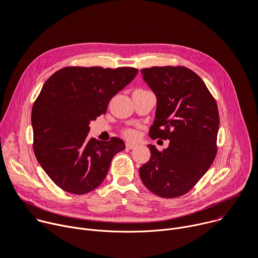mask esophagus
<instances>
[{
	"mask_svg": "<svg viewBox=\"0 0 258 258\" xmlns=\"http://www.w3.org/2000/svg\"><path fill=\"white\" fill-rule=\"evenodd\" d=\"M125 146H126L127 149H134V148L137 147V145H136L135 143H131V142H127V143L125 144Z\"/></svg>",
	"mask_w": 258,
	"mask_h": 258,
	"instance_id": "34e87169",
	"label": "esophagus"
}]
</instances>
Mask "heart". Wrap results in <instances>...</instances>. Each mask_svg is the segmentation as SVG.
Returning a JSON list of instances; mask_svg holds the SVG:
<instances>
[{"mask_svg": "<svg viewBox=\"0 0 258 258\" xmlns=\"http://www.w3.org/2000/svg\"><path fill=\"white\" fill-rule=\"evenodd\" d=\"M124 136L126 137L127 139H135L136 137H137V133L134 130H126L124 132Z\"/></svg>", "mask_w": 258, "mask_h": 258, "instance_id": "1", "label": "heart"}]
</instances>
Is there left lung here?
I'll return each mask as SVG.
<instances>
[{"mask_svg":"<svg viewBox=\"0 0 258 258\" xmlns=\"http://www.w3.org/2000/svg\"><path fill=\"white\" fill-rule=\"evenodd\" d=\"M141 74L157 96L149 136L170 142L163 151L147 145L151 156L139 174L156 195L179 197L207 173L216 158L220 124L217 102L200 77L186 67L154 66Z\"/></svg>","mask_w":258,"mask_h":258,"instance_id":"1","label":"left lung"}]
</instances>
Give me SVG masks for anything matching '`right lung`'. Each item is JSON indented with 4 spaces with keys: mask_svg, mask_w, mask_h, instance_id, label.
<instances>
[{
    "mask_svg": "<svg viewBox=\"0 0 258 258\" xmlns=\"http://www.w3.org/2000/svg\"><path fill=\"white\" fill-rule=\"evenodd\" d=\"M138 74L133 67H64L50 76L33 105V149L48 177L65 192L82 195L107 176L115 154L125 148L88 138L89 123L106 114L111 98Z\"/></svg>",
    "mask_w": 258,
    "mask_h": 258,
    "instance_id": "right-lung-1",
    "label": "right lung"
}]
</instances>
